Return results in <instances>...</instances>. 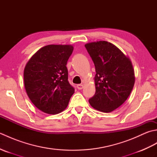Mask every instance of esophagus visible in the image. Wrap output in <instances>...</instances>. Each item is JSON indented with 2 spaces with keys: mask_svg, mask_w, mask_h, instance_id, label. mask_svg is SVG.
<instances>
[{
  "mask_svg": "<svg viewBox=\"0 0 157 157\" xmlns=\"http://www.w3.org/2000/svg\"><path fill=\"white\" fill-rule=\"evenodd\" d=\"M83 88H84V86H83L82 84H78V85H77V88H78V90H82Z\"/></svg>",
  "mask_w": 157,
  "mask_h": 157,
  "instance_id": "esophagus-1",
  "label": "esophagus"
}]
</instances>
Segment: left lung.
Wrapping results in <instances>:
<instances>
[{
	"label": "left lung",
	"instance_id": "1",
	"mask_svg": "<svg viewBox=\"0 0 157 157\" xmlns=\"http://www.w3.org/2000/svg\"><path fill=\"white\" fill-rule=\"evenodd\" d=\"M95 66L96 92L89 102L93 108L110 113L119 107L135 83L132 63L116 46L106 41L85 44Z\"/></svg>",
	"mask_w": 157,
	"mask_h": 157
}]
</instances>
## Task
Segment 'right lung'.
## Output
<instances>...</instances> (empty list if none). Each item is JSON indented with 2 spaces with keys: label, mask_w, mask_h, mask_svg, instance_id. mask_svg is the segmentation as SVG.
Listing matches in <instances>:
<instances>
[{
  "label": "right lung",
  "mask_w": 157,
  "mask_h": 157,
  "mask_svg": "<svg viewBox=\"0 0 157 157\" xmlns=\"http://www.w3.org/2000/svg\"><path fill=\"white\" fill-rule=\"evenodd\" d=\"M72 45L50 44L41 48L26 64L23 79L26 92L39 110L48 114L61 113L75 92L68 81L66 65Z\"/></svg>",
  "instance_id": "obj_1"
}]
</instances>
